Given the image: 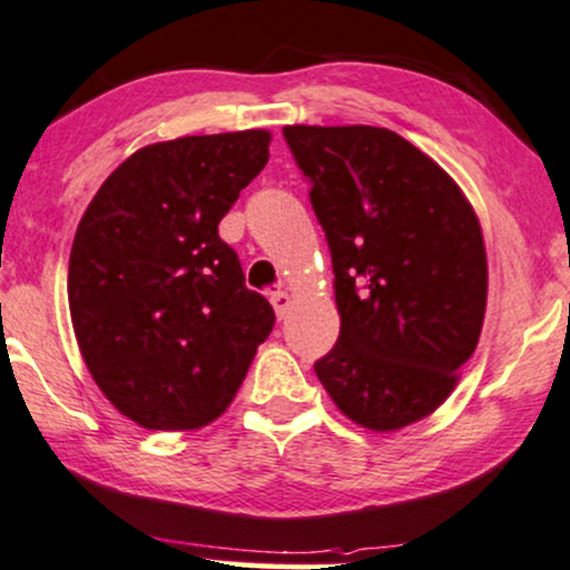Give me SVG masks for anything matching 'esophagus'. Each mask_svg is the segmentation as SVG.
Returning a JSON list of instances; mask_svg holds the SVG:
<instances>
[{
  "label": "esophagus",
  "mask_w": 570,
  "mask_h": 570,
  "mask_svg": "<svg viewBox=\"0 0 570 570\" xmlns=\"http://www.w3.org/2000/svg\"><path fill=\"white\" fill-rule=\"evenodd\" d=\"M271 302H273V307H276L278 318H284V315L289 313L292 297H289V294H286V292H273V294H271Z\"/></svg>",
  "instance_id": "obj_1"
}]
</instances>
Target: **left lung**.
Masks as SVG:
<instances>
[{"instance_id": "1", "label": "left lung", "mask_w": 570, "mask_h": 570, "mask_svg": "<svg viewBox=\"0 0 570 570\" xmlns=\"http://www.w3.org/2000/svg\"><path fill=\"white\" fill-rule=\"evenodd\" d=\"M326 232L342 328L315 363L350 421L397 431L434 413L476 350L487 249L444 168L376 126H286Z\"/></svg>"}]
</instances>
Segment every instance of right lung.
Instances as JSON below:
<instances>
[{
  "mask_svg": "<svg viewBox=\"0 0 570 570\" xmlns=\"http://www.w3.org/2000/svg\"><path fill=\"white\" fill-rule=\"evenodd\" d=\"M271 131L181 136L120 163L86 207L68 302L86 368L134 423L226 413L276 315L244 286L218 223L268 163Z\"/></svg>",
  "mask_w": 570,
  "mask_h": 570,
  "instance_id": "right-lung-1",
  "label": "right lung"
}]
</instances>
